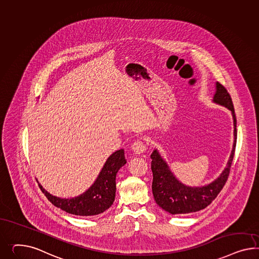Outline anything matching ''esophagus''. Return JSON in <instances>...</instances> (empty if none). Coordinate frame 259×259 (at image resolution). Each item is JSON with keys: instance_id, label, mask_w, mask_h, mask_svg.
I'll return each mask as SVG.
<instances>
[{"instance_id": "1", "label": "esophagus", "mask_w": 259, "mask_h": 259, "mask_svg": "<svg viewBox=\"0 0 259 259\" xmlns=\"http://www.w3.org/2000/svg\"><path fill=\"white\" fill-rule=\"evenodd\" d=\"M132 149L136 154H142L146 151V144L143 140H137L132 144Z\"/></svg>"}]
</instances>
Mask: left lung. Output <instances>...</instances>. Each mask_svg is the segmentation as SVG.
<instances>
[{
	"label": "left lung",
	"mask_w": 259,
	"mask_h": 259,
	"mask_svg": "<svg viewBox=\"0 0 259 259\" xmlns=\"http://www.w3.org/2000/svg\"><path fill=\"white\" fill-rule=\"evenodd\" d=\"M217 91L213 101L219 105H224L232 112L234 119V145L230 158L223 174L214 182L201 188H190L179 182L168 168L166 162L161 158L156 150L151 154L153 184L152 189L154 201L162 209L170 214H188L197 212L205 208L212 203L213 200L225 185L230 174L231 166L237 145V118L235 114L234 105L230 94L224 85L217 82Z\"/></svg>",
	"instance_id": "left-lung-1"
}]
</instances>
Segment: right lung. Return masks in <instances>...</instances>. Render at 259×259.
I'll use <instances>...</instances> for the list:
<instances>
[{"label":"right lung","mask_w":259,"mask_h":259,"mask_svg":"<svg viewBox=\"0 0 259 259\" xmlns=\"http://www.w3.org/2000/svg\"><path fill=\"white\" fill-rule=\"evenodd\" d=\"M126 163L123 150L108 157L97 180L82 195L72 199H61L51 195L38 184L43 194L51 203L67 213L77 216H94L108 209L115 200L116 175Z\"/></svg>","instance_id":"right-lung-1"}]
</instances>
